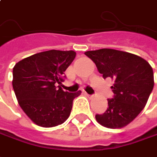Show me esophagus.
Returning <instances> with one entry per match:
<instances>
[{
    "label": "esophagus",
    "mask_w": 157,
    "mask_h": 157,
    "mask_svg": "<svg viewBox=\"0 0 157 157\" xmlns=\"http://www.w3.org/2000/svg\"><path fill=\"white\" fill-rule=\"evenodd\" d=\"M86 96L89 97V98H92V97H93V95H90V94H86Z\"/></svg>",
    "instance_id": "obj_1"
}]
</instances>
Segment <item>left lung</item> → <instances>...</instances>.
Here are the masks:
<instances>
[{"instance_id":"obj_1","label":"left lung","mask_w":157,"mask_h":157,"mask_svg":"<svg viewBox=\"0 0 157 157\" xmlns=\"http://www.w3.org/2000/svg\"><path fill=\"white\" fill-rule=\"evenodd\" d=\"M103 78L114 80V98L108 99L103 114L95 119L104 127L116 129L129 124L147 104L154 87L153 69L142 57L111 48L85 52Z\"/></svg>"}]
</instances>
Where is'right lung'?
I'll use <instances>...</instances> for the list:
<instances>
[{
  "label": "right lung",
  "instance_id": "right-lung-1",
  "mask_svg": "<svg viewBox=\"0 0 157 157\" xmlns=\"http://www.w3.org/2000/svg\"><path fill=\"white\" fill-rule=\"evenodd\" d=\"M75 57L73 50L52 49L23 59L13 68L12 86L18 104L37 125L57 126L70 117L73 100L81 91L64 92L60 85Z\"/></svg>",
  "mask_w": 157,
  "mask_h": 157
}]
</instances>
